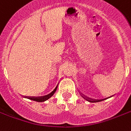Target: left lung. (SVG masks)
Instances as JSON below:
<instances>
[{"mask_svg":"<svg viewBox=\"0 0 131 131\" xmlns=\"http://www.w3.org/2000/svg\"><path fill=\"white\" fill-rule=\"evenodd\" d=\"M82 96L86 100H87L89 102H91V103H96V102H99V101H103V99L102 100H95V99H90V98H88L87 96L84 95H82Z\"/></svg>","mask_w":131,"mask_h":131,"instance_id":"8db88e82","label":"left lung"}]
</instances>
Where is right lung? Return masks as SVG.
<instances>
[{"instance_id": "1", "label": "right lung", "mask_w": 131, "mask_h": 131, "mask_svg": "<svg viewBox=\"0 0 131 131\" xmlns=\"http://www.w3.org/2000/svg\"><path fill=\"white\" fill-rule=\"evenodd\" d=\"M58 85V84L57 85L55 86L54 89H53V90H52V91L50 92V93L48 94H47V95L43 96H26V97L28 98L29 99L32 100V101H35L43 102V101H46V100L49 99V98L53 96V94L55 93L56 90V89H57Z\"/></svg>"}]
</instances>
